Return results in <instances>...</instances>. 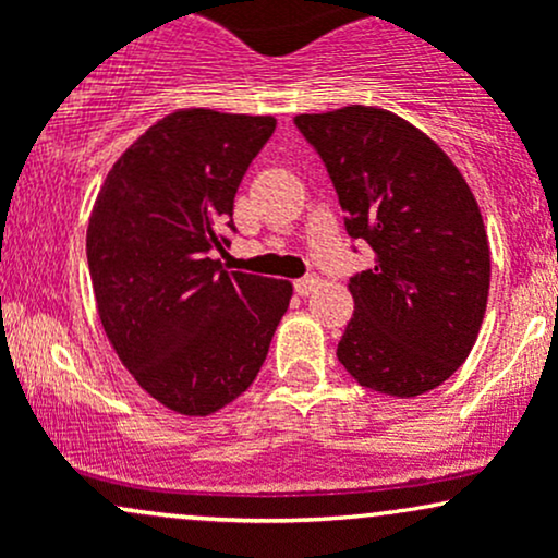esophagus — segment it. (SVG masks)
<instances>
[{"label": "esophagus", "instance_id": "esophagus-1", "mask_svg": "<svg viewBox=\"0 0 558 558\" xmlns=\"http://www.w3.org/2000/svg\"><path fill=\"white\" fill-rule=\"evenodd\" d=\"M317 288H319L317 275H304V278L296 280V293H299V296H310V293H315Z\"/></svg>", "mask_w": 558, "mask_h": 558}]
</instances>
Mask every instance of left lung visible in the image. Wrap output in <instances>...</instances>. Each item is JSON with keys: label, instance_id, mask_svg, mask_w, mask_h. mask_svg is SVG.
I'll use <instances>...</instances> for the list:
<instances>
[{"label": "left lung", "instance_id": "left-lung-1", "mask_svg": "<svg viewBox=\"0 0 558 558\" xmlns=\"http://www.w3.org/2000/svg\"><path fill=\"white\" fill-rule=\"evenodd\" d=\"M323 157L351 239L375 252L349 280L338 362L364 388L412 399L459 369L483 325L490 248L470 185L420 128L377 107L296 114Z\"/></svg>", "mask_w": 558, "mask_h": 558}]
</instances>
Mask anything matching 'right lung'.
<instances>
[{"label": "right lung", "instance_id": "add662e5", "mask_svg": "<svg viewBox=\"0 0 558 558\" xmlns=\"http://www.w3.org/2000/svg\"><path fill=\"white\" fill-rule=\"evenodd\" d=\"M270 114L178 110L133 141L88 217L96 312L151 399L207 417L254 383L293 286L226 272L233 198Z\"/></svg>", "mask_w": 558, "mask_h": 558}]
</instances>
